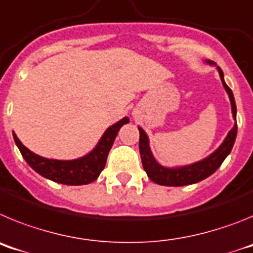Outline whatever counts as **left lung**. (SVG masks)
<instances>
[{
    "label": "left lung",
    "instance_id": "8db88e82",
    "mask_svg": "<svg viewBox=\"0 0 253 253\" xmlns=\"http://www.w3.org/2000/svg\"><path fill=\"white\" fill-rule=\"evenodd\" d=\"M207 63L210 66H216L214 62L207 60ZM220 80H222L223 87L227 91L229 100H231L232 106V114H233V119L236 122L237 115V107L236 101H234V96L232 90L227 86L224 82V75L223 71L216 66ZM139 129V152L140 158H142L143 169L147 172L148 177L151 178L153 182L158 185H163V186H185V185L196 184L199 181L204 180V178L209 177L210 175H213L214 172L220 167L223 161L225 160L228 154L231 153L233 144L236 142L237 137V122L234 123L233 128L229 130L228 135L223 143L218 147V149L213 152V153L208 156L204 160L199 161V162L191 163L187 166H180V167H165L156 161V158L152 154L151 148H149V140L148 135L140 126Z\"/></svg>",
    "mask_w": 253,
    "mask_h": 253
}]
</instances>
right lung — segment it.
Segmentation results:
<instances>
[{
  "mask_svg": "<svg viewBox=\"0 0 253 253\" xmlns=\"http://www.w3.org/2000/svg\"><path fill=\"white\" fill-rule=\"evenodd\" d=\"M129 118H123L118 123L109 126L102 134L101 139L96 144L95 148L81 158L71 161L49 160L42 156H38L34 152L26 148L16 134L12 133L13 139L17 148L21 152L22 157L31 169L37 171L39 175L49 180L64 185H87L99 177L101 171L106 165L107 154L110 152L113 143L115 140L118 131L124 124H128Z\"/></svg>",
  "mask_w": 253,
  "mask_h": 253,
  "instance_id": "1",
  "label": "right lung"
}]
</instances>
